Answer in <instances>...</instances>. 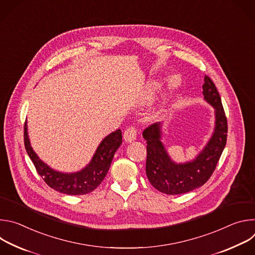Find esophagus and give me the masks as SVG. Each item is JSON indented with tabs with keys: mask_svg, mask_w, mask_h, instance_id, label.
I'll return each instance as SVG.
<instances>
[{
	"mask_svg": "<svg viewBox=\"0 0 255 255\" xmlns=\"http://www.w3.org/2000/svg\"><path fill=\"white\" fill-rule=\"evenodd\" d=\"M136 135H137V131H136L135 127L131 126L125 130L123 137L127 143H130L136 139Z\"/></svg>",
	"mask_w": 255,
	"mask_h": 255,
	"instance_id": "34e87169",
	"label": "esophagus"
}]
</instances>
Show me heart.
Here are the masks:
<instances>
[{
	"mask_svg": "<svg viewBox=\"0 0 255 255\" xmlns=\"http://www.w3.org/2000/svg\"><path fill=\"white\" fill-rule=\"evenodd\" d=\"M156 87V83H150L148 90H147V98L152 94L153 90ZM179 87V79L176 78L175 76H172L168 79L167 85H166V91L164 93V100H167L174 92L175 90Z\"/></svg>",
	"mask_w": 255,
	"mask_h": 255,
	"instance_id": "b5f03b06",
	"label": "heart"
}]
</instances>
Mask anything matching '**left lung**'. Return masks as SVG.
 I'll use <instances>...</instances> for the list:
<instances>
[{"instance_id":"8db88e82","label":"left lung","mask_w":255,"mask_h":255,"mask_svg":"<svg viewBox=\"0 0 255 255\" xmlns=\"http://www.w3.org/2000/svg\"><path fill=\"white\" fill-rule=\"evenodd\" d=\"M204 100L215 109L214 132L202 151L191 161L176 163L161 142V123L157 122L142 133L147 143L146 175L150 184L166 195H180L202 187L214 172L227 141V119L221 98L212 80L205 76Z\"/></svg>"}]
</instances>
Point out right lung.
<instances>
[{"instance_id":"right-lung-1","label":"right lung","mask_w":255,"mask_h":255,"mask_svg":"<svg viewBox=\"0 0 255 255\" xmlns=\"http://www.w3.org/2000/svg\"><path fill=\"white\" fill-rule=\"evenodd\" d=\"M24 144L36 170L51 189L62 194L78 196L89 194L100 186L110 168L116 150L122 144V132L118 129L106 136L89 164L77 172L57 171L39 158L30 144L27 121L24 125Z\"/></svg>"}]
</instances>
